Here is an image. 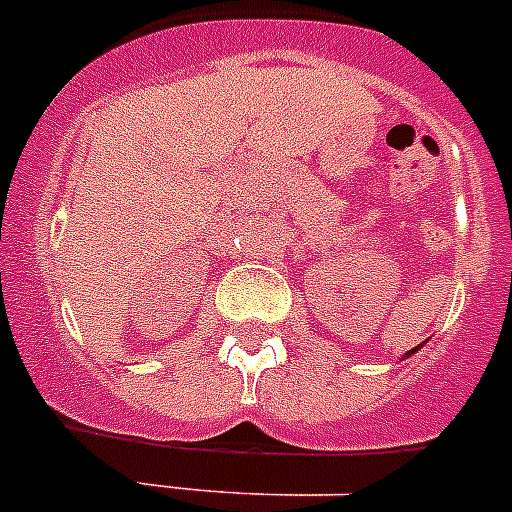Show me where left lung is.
Instances as JSON below:
<instances>
[{
	"label": "left lung",
	"mask_w": 512,
	"mask_h": 512,
	"mask_svg": "<svg viewBox=\"0 0 512 512\" xmlns=\"http://www.w3.org/2000/svg\"><path fill=\"white\" fill-rule=\"evenodd\" d=\"M420 346H423V343H420ZM420 346H415V348H410V351H408V354H405V356H410V354H415V351H418V348Z\"/></svg>",
	"instance_id": "left-lung-1"
}]
</instances>
